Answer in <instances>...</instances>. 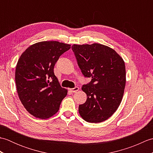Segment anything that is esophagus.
Returning <instances> with one entry per match:
<instances>
[{
	"mask_svg": "<svg viewBox=\"0 0 153 153\" xmlns=\"http://www.w3.org/2000/svg\"><path fill=\"white\" fill-rule=\"evenodd\" d=\"M70 91H71L72 93H76V92L77 91L79 90V87H74V88L70 89Z\"/></svg>",
	"mask_w": 153,
	"mask_h": 153,
	"instance_id": "34e87169",
	"label": "esophagus"
}]
</instances>
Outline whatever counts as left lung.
Instances as JSON below:
<instances>
[{
	"instance_id": "left-lung-1",
	"label": "left lung",
	"mask_w": 153,
	"mask_h": 153,
	"mask_svg": "<svg viewBox=\"0 0 153 153\" xmlns=\"http://www.w3.org/2000/svg\"><path fill=\"white\" fill-rule=\"evenodd\" d=\"M71 48L84 76L91 77L82 88L87 100L79 106V115L87 122L105 121L122 102L126 82L124 61L112 48L99 43Z\"/></svg>"
}]
</instances>
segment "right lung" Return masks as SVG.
<instances>
[{"instance_id": "add662e5", "label": "right lung", "mask_w": 153, "mask_h": 153, "mask_svg": "<svg viewBox=\"0 0 153 153\" xmlns=\"http://www.w3.org/2000/svg\"><path fill=\"white\" fill-rule=\"evenodd\" d=\"M71 45L58 41H41L29 47L19 57L16 68V89L27 111L40 119L56 114L67 95L54 73L58 58Z\"/></svg>"}]
</instances>
